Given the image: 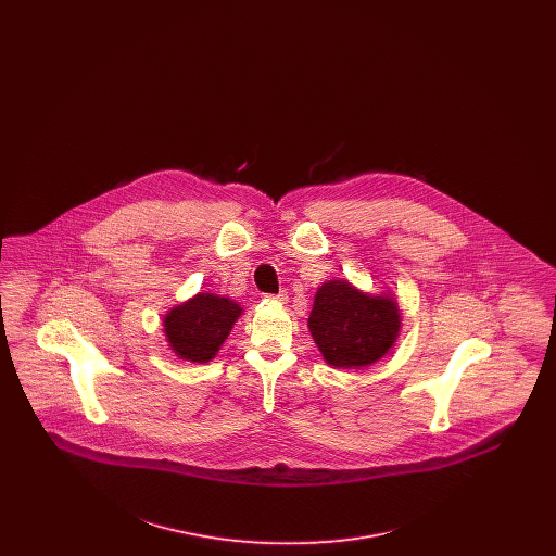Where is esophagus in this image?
<instances>
[{
  "label": "esophagus",
  "mask_w": 556,
  "mask_h": 556,
  "mask_svg": "<svg viewBox=\"0 0 556 556\" xmlns=\"http://www.w3.org/2000/svg\"><path fill=\"white\" fill-rule=\"evenodd\" d=\"M268 300H277V302H288V291L281 290L279 293H268Z\"/></svg>",
  "instance_id": "esophagus-1"
}]
</instances>
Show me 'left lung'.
I'll return each instance as SVG.
<instances>
[{
	"label": "left lung",
	"mask_w": 556,
	"mask_h": 556,
	"mask_svg": "<svg viewBox=\"0 0 556 556\" xmlns=\"http://www.w3.org/2000/svg\"><path fill=\"white\" fill-rule=\"evenodd\" d=\"M308 329L329 365L338 369L369 367L396 340V300L367 295L344 279H336L318 288Z\"/></svg>",
	"instance_id": "left-lung-1"
}]
</instances>
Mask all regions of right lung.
Instances as JSON below:
<instances>
[{"label": "right lung", "mask_w": 556, "mask_h": 556, "mask_svg": "<svg viewBox=\"0 0 556 556\" xmlns=\"http://www.w3.org/2000/svg\"><path fill=\"white\" fill-rule=\"evenodd\" d=\"M239 315L241 308L229 298L198 293L166 315L164 331L168 344L181 358L208 363L227 340Z\"/></svg>", "instance_id": "obj_1"}]
</instances>
